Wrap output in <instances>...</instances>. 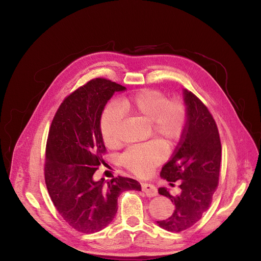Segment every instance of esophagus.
Wrapping results in <instances>:
<instances>
[{
	"label": "esophagus",
	"mask_w": 261,
	"mask_h": 261,
	"mask_svg": "<svg viewBox=\"0 0 261 261\" xmlns=\"http://www.w3.org/2000/svg\"><path fill=\"white\" fill-rule=\"evenodd\" d=\"M142 190H143V192H144L148 197H153V196L158 195V189H156V187L153 186L152 184L143 182V184H142Z\"/></svg>",
	"instance_id": "esophagus-1"
}]
</instances>
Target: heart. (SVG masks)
I'll return each mask as SVG.
<instances>
[{"label": "heart", "instance_id": "obj_1", "mask_svg": "<svg viewBox=\"0 0 261 261\" xmlns=\"http://www.w3.org/2000/svg\"><path fill=\"white\" fill-rule=\"evenodd\" d=\"M120 110L149 120L153 135L167 145L177 143L185 131L187 109L179 99L168 100L160 90L142 89L120 99ZM120 124L118 108L110 103L102 111L100 132L107 146L117 142V130ZM166 158V149L162 143L152 141L130 147L121 156V163L134 174L147 176Z\"/></svg>", "mask_w": 261, "mask_h": 261}]
</instances>
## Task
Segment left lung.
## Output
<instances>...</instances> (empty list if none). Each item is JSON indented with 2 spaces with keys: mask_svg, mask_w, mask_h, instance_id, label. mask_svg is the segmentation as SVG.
Instances as JSON below:
<instances>
[{
  "mask_svg": "<svg viewBox=\"0 0 261 261\" xmlns=\"http://www.w3.org/2000/svg\"><path fill=\"white\" fill-rule=\"evenodd\" d=\"M187 123L171 160L162 168L161 176L173 186L180 181V194L172 196L166 188L159 193L171 199L172 215L159 220L169 232H182L195 224L209 209L217 189L221 144L215 120L204 103L191 91L184 90Z\"/></svg>",
  "mask_w": 261,
  "mask_h": 261,
  "instance_id": "obj_1",
  "label": "left lung"
}]
</instances>
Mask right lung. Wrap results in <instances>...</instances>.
I'll return each mask as SVG.
<instances>
[{"label": "right lung", "mask_w": 261, "mask_h": 261, "mask_svg": "<svg viewBox=\"0 0 261 261\" xmlns=\"http://www.w3.org/2000/svg\"><path fill=\"white\" fill-rule=\"evenodd\" d=\"M125 89L106 79L91 80L63 100L49 129L44 169L48 193L64 220L82 233L105 229L117 212L119 194L142 190L140 182L123 176L107 184L93 180L106 153L102 110L114 92Z\"/></svg>", "instance_id": "add662e5"}]
</instances>
